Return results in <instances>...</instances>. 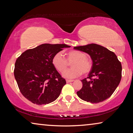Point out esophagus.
<instances>
[{"label":"esophagus","instance_id":"1","mask_svg":"<svg viewBox=\"0 0 133 133\" xmlns=\"http://www.w3.org/2000/svg\"><path fill=\"white\" fill-rule=\"evenodd\" d=\"M74 81V80H66V82L67 83H69L70 82H73Z\"/></svg>","mask_w":133,"mask_h":133}]
</instances>
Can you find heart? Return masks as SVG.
<instances>
[{
	"instance_id": "heart-1",
	"label": "heart",
	"mask_w": 133,
	"mask_h": 133,
	"mask_svg": "<svg viewBox=\"0 0 133 133\" xmlns=\"http://www.w3.org/2000/svg\"><path fill=\"white\" fill-rule=\"evenodd\" d=\"M66 58L61 53H56L53 56L52 63L58 71L63 73L68 68L69 62L72 63L71 69L64 72V77L73 78L78 77L82 73L86 75L90 72L93 62L84 52L78 50L69 51L66 53Z\"/></svg>"
}]
</instances>
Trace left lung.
<instances>
[{
  "instance_id": "obj_1",
  "label": "left lung",
  "mask_w": 133,
  "mask_h": 133,
  "mask_svg": "<svg viewBox=\"0 0 133 133\" xmlns=\"http://www.w3.org/2000/svg\"><path fill=\"white\" fill-rule=\"evenodd\" d=\"M74 49L89 54L93 61V67L88 77L81 80L83 87L77 92V96L91 103L102 102L109 98L121 78L122 67L115 53L94 43Z\"/></svg>"
}]
</instances>
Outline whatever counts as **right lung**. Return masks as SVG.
Returning a JSON list of instances; mask_svg holds the SVG:
<instances>
[{
  "label": "right lung",
  "instance_id": "right-lung-1",
  "mask_svg": "<svg viewBox=\"0 0 133 133\" xmlns=\"http://www.w3.org/2000/svg\"><path fill=\"white\" fill-rule=\"evenodd\" d=\"M70 48L65 44H42L28 49L17 58L14 75L23 96L37 105L54 102L61 93L66 80L52 63L53 56Z\"/></svg>",
  "mask_w": 133,
  "mask_h": 133
}]
</instances>
